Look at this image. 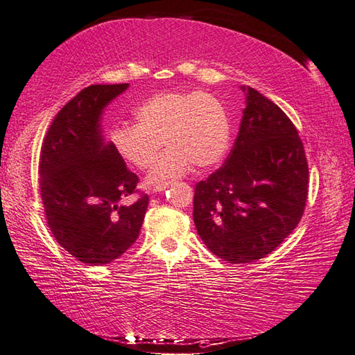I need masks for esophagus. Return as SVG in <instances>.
<instances>
[{
	"label": "esophagus",
	"instance_id": "esophagus-1",
	"mask_svg": "<svg viewBox=\"0 0 355 355\" xmlns=\"http://www.w3.org/2000/svg\"><path fill=\"white\" fill-rule=\"evenodd\" d=\"M166 187H168V183H164V184H158V186H155L154 187V192H162V191H164Z\"/></svg>",
	"mask_w": 355,
	"mask_h": 355
}]
</instances>
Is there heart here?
<instances>
[{"instance_id": "obj_1", "label": "heart", "mask_w": 355, "mask_h": 355, "mask_svg": "<svg viewBox=\"0 0 355 355\" xmlns=\"http://www.w3.org/2000/svg\"><path fill=\"white\" fill-rule=\"evenodd\" d=\"M134 116L135 126L114 129L110 141L118 157L138 169L150 168L162 140L168 144L149 173V184L183 175L192 163L209 168L227 149L231 128L226 110L207 92L152 95L135 109Z\"/></svg>"}]
</instances>
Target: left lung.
<instances>
[{"label":"left lung","mask_w":355,"mask_h":355,"mask_svg":"<svg viewBox=\"0 0 355 355\" xmlns=\"http://www.w3.org/2000/svg\"><path fill=\"white\" fill-rule=\"evenodd\" d=\"M240 130L225 164L196 186L193 223L218 259L260 260L300 221L309 171L303 143L288 115L249 86Z\"/></svg>","instance_id":"1"}]
</instances>
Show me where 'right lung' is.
Returning <instances> with one entry per match:
<instances>
[{
    "mask_svg": "<svg viewBox=\"0 0 355 355\" xmlns=\"http://www.w3.org/2000/svg\"><path fill=\"white\" fill-rule=\"evenodd\" d=\"M129 87L92 85L62 107L49 128L40 155V193L55 240L87 265H107L138 239L149 205L134 203L138 177L103 135L107 104Z\"/></svg>",
    "mask_w": 355,
    "mask_h": 355,
    "instance_id": "obj_1",
    "label": "right lung"
}]
</instances>
